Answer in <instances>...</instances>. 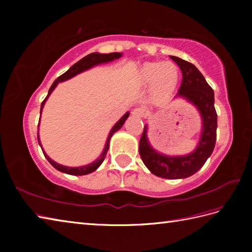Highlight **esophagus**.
Returning a JSON list of instances; mask_svg holds the SVG:
<instances>
[{"instance_id":"obj_1","label":"esophagus","mask_w":252,"mask_h":252,"mask_svg":"<svg viewBox=\"0 0 252 252\" xmlns=\"http://www.w3.org/2000/svg\"><path fill=\"white\" fill-rule=\"evenodd\" d=\"M132 114H133V116H135V117H140V118H142L144 115H145V110H144L143 108H141V107H137V108H135V109H133V111H132Z\"/></svg>"}]
</instances>
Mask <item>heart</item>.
<instances>
[{
  "label": "heart",
  "mask_w": 252,
  "mask_h": 252,
  "mask_svg": "<svg viewBox=\"0 0 252 252\" xmlns=\"http://www.w3.org/2000/svg\"><path fill=\"white\" fill-rule=\"evenodd\" d=\"M140 78L144 84H153L155 94L164 96L175 88L179 79V69L171 62L146 63L141 68Z\"/></svg>",
  "instance_id": "heart-1"
}]
</instances>
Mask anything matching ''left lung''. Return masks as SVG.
I'll return each instance as SVG.
<instances>
[{
	"mask_svg": "<svg viewBox=\"0 0 252 252\" xmlns=\"http://www.w3.org/2000/svg\"><path fill=\"white\" fill-rule=\"evenodd\" d=\"M182 70V83L178 96L197 106L202 117V132L199 145L194 153L182 157H168L154 151L149 145L146 130L140 140V155L144 164L155 175L163 179H185L195 174L211 156L217 141L218 115L215 108V93L201 72L191 63L170 56Z\"/></svg>",
	"mask_w": 252,
	"mask_h": 252,
	"instance_id": "8db88e82",
	"label": "left lung"
}]
</instances>
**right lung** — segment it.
<instances>
[{
    "label": "right lung",
    "instance_id": "1",
    "mask_svg": "<svg viewBox=\"0 0 252 252\" xmlns=\"http://www.w3.org/2000/svg\"><path fill=\"white\" fill-rule=\"evenodd\" d=\"M121 55H122L121 53H109V54H99V53H92V54H89L88 56L83 57L82 60H80L78 63H74V65L71 66L70 68H69L65 73H63L62 76H60V77H58V78L55 80L54 83L52 84V87H51L50 90H49V94H47L45 99H44L43 101H42V104H41V111H40V112H42V108H43V106H44V104H45V100L47 99V97H49L50 94L53 92V90H54V89L56 88V85L58 84V82L66 81V80L74 77V76H76V74H78V73H80V72H82V71H84V70H87V69H89V68H91V67H93V66H95V65H98V63H107V62H111V61H114V60H117V58L121 57ZM129 115H130L129 112H126V114L125 116H123V117L121 118V119L116 123L115 126L112 127L110 133H109L108 138H107L105 149H104V152L101 153L100 157H99L97 160H95V161H94L93 163H91V164H89V165H83V167H79V168L65 167V165L58 164V163H56L55 161H53V160L44 153L43 149H42V151H43L44 156H45V158H46L47 160H49V162H50L55 169H57L58 171H61V172L67 173V174H71V175H85V174H89V173L93 172V171H95L96 169H97V168L99 167V165L101 164V162L104 161V159H105L106 155H107V152H108V149H109V141H110L111 136L114 135V133L117 132V131L119 130L120 127L123 126V123H125V121L126 120V118L129 117ZM39 122H40V120H39ZM37 142H39L40 146H41V143H40V140H39V135H37ZM41 148H42V146H41Z\"/></svg>",
    "mask_w": 252,
    "mask_h": 252
}]
</instances>
